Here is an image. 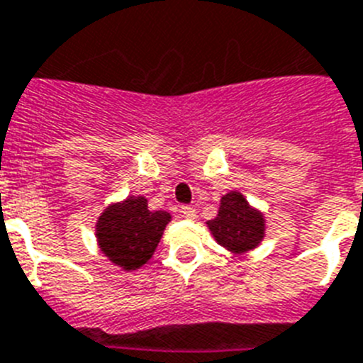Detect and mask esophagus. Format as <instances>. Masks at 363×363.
<instances>
[{"instance_id":"1","label":"esophagus","mask_w":363,"mask_h":363,"mask_svg":"<svg viewBox=\"0 0 363 363\" xmlns=\"http://www.w3.org/2000/svg\"><path fill=\"white\" fill-rule=\"evenodd\" d=\"M181 213L186 217V219H195V216H197V210H195L194 206H190V204H184V206L181 208Z\"/></svg>"}]
</instances>
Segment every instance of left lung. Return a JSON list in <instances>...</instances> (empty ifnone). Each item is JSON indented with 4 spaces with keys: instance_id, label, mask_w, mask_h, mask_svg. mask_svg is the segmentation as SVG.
<instances>
[{
    "instance_id": "1",
    "label": "left lung",
    "mask_w": 363,
    "mask_h": 363,
    "mask_svg": "<svg viewBox=\"0 0 363 363\" xmlns=\"http://www.w3.org/2000/svg\"><path fill=\"white\" fill-rule=\"evenodd\" d=\"M208 228L220 247L235 254L256 248L264 238L263 213L254 210L239 191H230L220 199L219 213L208 220Z\"/></svg>"
}]
</instances>
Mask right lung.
I'll return each instance as SVG.
<instances>
[{
  "label": "right lung",
  "mask_w": 363,
  "mask_h": 363,
  "mask_svg": "<svg viewBox=\"0 0 363 363\" xmlns=\"http://www.w3.org/2000/svg\"><path fill=\"white\" fill-rule=\"evenodd\" d=\"M172 216L147 210L144 197H128L104 210L96 223L100 250L124 270L140 269L155 252Z\"/></svg>",
  "instance_id": "right-lung-1"
}]
</instances>
